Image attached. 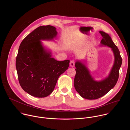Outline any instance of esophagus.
<instances>
[{
  "mask_svg": "<svg viewBox=\"0 0 130 130\" xmlns=\"http://www.w3.org/2000/svg\"><path fill=\"white\" fill-rule=\"evenodd\" d=\"M75 62L74 60H72L70 61V66L71 67H74V66H75Z\"/></svg>",
  "mask_w": 130,
  "mask_h": 130,
  "instance_id": "1",
  "label": "esophagus"
}]
</instances>
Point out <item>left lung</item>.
Masks as SVG:
<instances>
[{
	"label": "left lung",
	"mask_w": 130,
	"mask_h": 130,
	"mask_svg": "<svg viewBox=\"0 0 130 130\" xmlns=\"http://www.w3.org/2000/svg\"><path fill=\"white\" fill-rule=\"evenodd\" d=\"M99 32L103 38L101 41V46L112 48L115 61L108 76L100 81L94 80L85 64L79 61L76 63V73L74 79V86L82 97L89 100L97 99L103 96L115 86L119 78V69L122 64L119 50L110 36L104 32Z\"/></svg>",
	"instance_id": "8db88e82"
}]
</instances>
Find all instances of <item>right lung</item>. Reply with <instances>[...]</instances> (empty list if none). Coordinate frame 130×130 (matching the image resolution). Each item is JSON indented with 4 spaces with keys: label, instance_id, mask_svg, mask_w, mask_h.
Here are the masks:
<instances>
[{
    "label": "right lung",
    "instance_id": "obj_1",
    "mask_svg": "<svg viewBox=\"0 0 130 130\" xmlns=\"http://www.w3.org/2000/svg\"><path fill=\"white\" fill-rule=\"evenodd\" d=\"M57 33L53 26H40L26 37L18 49L16 59L18 81L22 88L32 96H49L59 77L69 66V60L57 61L42 45L41 40H52Z\"/></svg>",
    "mask_w": 130,
    "mask_h": 130
}]
</instances>
